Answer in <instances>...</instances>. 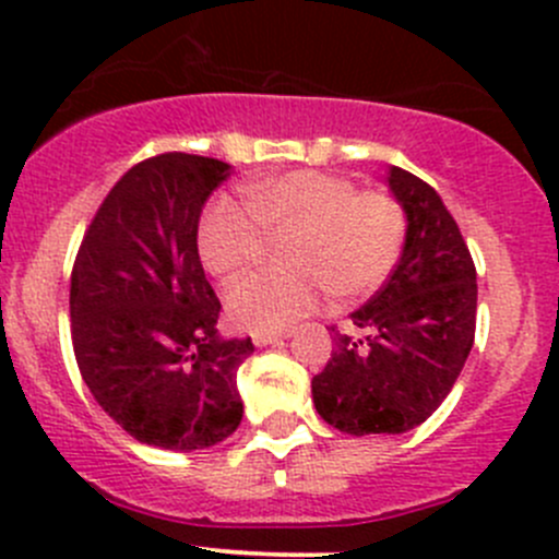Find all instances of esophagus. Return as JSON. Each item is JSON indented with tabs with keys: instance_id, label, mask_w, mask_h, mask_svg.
Segmentation results:
<instances>
[{
	"instance_id": "34e87169",
	"label": "esophagus",
	"mask_w": 559,
	"mask_h": 559,
	"mask_svg": "<svg viewBox=\"0 0 559 559\" xmlns=\"http://www.w3.org/2000/svg\"><path fill=\"white\" fill-rule=\"evenodd\" d=\"M251 337H253V346H273V343L292 337V330H284V332H253Z\"/></svg>"
}]
</instances>
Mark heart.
<instances>
[{
	"label": "heart",
	"mask_w": 559,
	"mask_h": 559,
	"mask_svg": "<svg viewBox=\"0 0 559 559\" xmlns=\"http://www.w3.org/2000/svg\"><path fill=\"white\" fill-rule=\"evenodd\" d=\"M246 207L216 197L197 224V253L213 278H240L262 259L264 243L281 248L286 273L248 275L227 295L233 321L251 332H278L308 316L324 297H370L403 253L408 216L394 194L362 189L341 175L292 170L248 183Z\"/></svg>",
	"instance_id": "heart-1"
}]
</instances>
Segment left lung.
Here are the masks:
<instances>
[{"instance_id":"8db88e82","label":"left lung","mask_w":559,"mask_h":559,"mask_svg":"<svg viewBox=\"0 0 559 559\" xmlns=\"http://www.w3.org/2000/svg\"><path fill=\"white\" fill-rule=\"evenodd\" d=\"M389 189L408 216L386 284L352 313L365 337L335 332L332 359L313 376L316 411L348 436L419 427L452 392L476 335V264L441 194L392 167Z\"/></svg>"}]
</instances>
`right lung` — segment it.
<instances>
[{"label":"right lung","mask_w":559,"mask_h":559,"mask_svg":"<svg viewBox=\"0 0 559 559\" xmlns=\"http://www.w3.org/2000/svg\"><path fill=\"white\" fill-rule=\"evenodd\" d=\"M227 162H138L94 213L70 278L72 348L94 400L134 441L194 452L243 419L238 368L251 337H218L222 302L197 253L202 205Z\"/></svg>","instance_id":"right-lung-1"}]
</instances>
